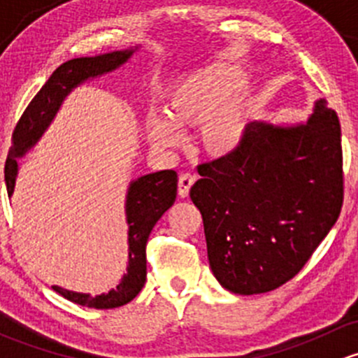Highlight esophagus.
<instances>
[{
  "label": "esophagus",
  "mask_w": 358,
  "mask_h": 358,
  "mask_svg": "<svg viewBox=\"0 0 358 358\" xmlns=\"http://www.w3.org/2000/svg\"><path fill=\"white\" fill-rule=\"evenodd\" d=\"M194 182H196V176L190 175V173H182L178 178V196L180 197L189 196V190L190 187L194 185Z\"/></svg>",
  "instance_id": "1"
}]
</instances>
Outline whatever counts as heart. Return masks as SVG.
Returning a JSON list of instances; mask_svg holds the SVG:
<instances>
[{"instance_id":"1","label":"heart","mask_w":358,"mask_h":358,"mask_svg":"<svg viewBox=\"0 0 358 358\" xmlns=\"http://www.w3.org/2000/svg\"><path fill=\"white\" fill-rule=\"evenodd\" d=\"M244 71L215 64L176 79L164 95V115H149L154 145L168 149L182 142L178 128L199 126V143L211 156L234 152L246 135L251 95L243 86Z\"/></svg>"}]
</instances>
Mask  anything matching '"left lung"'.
<instances>
[{"instance_id":"1","label":"left lung","mask_w":358,"mask_h":358,"mask_svg":"<svg viewBox=\"0 0 358 358\" xmlns=\"http://www.w3.org/2000/svg\"><path fill=\"white\" fill-rule=\"evenodd\" d=\"M190 199L209 266L225 289L259 294L305 266L341 213V126L326 100L306 124L249 122L234 152L197 166Z\"/></svg>"}]
</instances>
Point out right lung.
Here are the masks:
<instances>
[{"instance_id": "obj_1", "label": "right lung", "mask_w": 358, "mask_h": 358, "mask_svg": "<svg viewBox=\"0 0 358 358\" xmlns=\"http://www.w3.org/2000/svg\"><path fill=\"white\" fill-rule=\"evenodd\" d=\"M131 53L133 52L126 50V52H112L102 57L72 59L53 71L48 81L43 85V88L36 93L34 99L25 107L24 114L20 115L15 128H13L12 147H10L5 162V182L8 196H12L13 187H15L17 157L22 156L25 150L39 138V135L45 131L64 96L85 79L95 78V76L119 67L128 60ZM176 182H178L176 171L164 169V171L142 176V178L135 180L129 187L128 201H126V216H128L129 225L128 273L122 277L121 284L115 289L107 292V294L96 296V298L62 289V287L57 286H53V289L69 301L78 303L81 306H90V308H117V306L131 301L145 284L147 239H149L157 220L175 202Z\"/></svg>"}]
</instances>
